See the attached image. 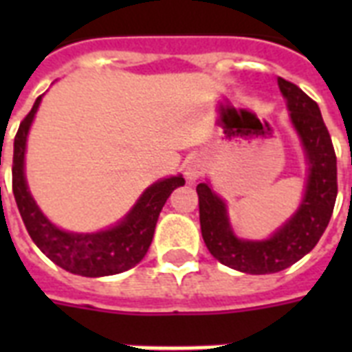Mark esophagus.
Listing matches in <instances>:
<instances>
[{
  "instance_id": "34e87169",
  "label": "esophagus",
  "mask_w": 352,
  "mask_h": 352,
  "mask_svg": "<svg viewBox=\"0 0 352 352\" xmlns=\"http://www.w3.org/2000/svg\"><path fill=\"white\" fill-rule=\"evenodd\" d=\"M204 171H206V164H204V160L199 159V157H193L192 160H188L184 175H186L188 181L193 182V181H197L199 177H203Z\"/></svg>"
}]
</instances>
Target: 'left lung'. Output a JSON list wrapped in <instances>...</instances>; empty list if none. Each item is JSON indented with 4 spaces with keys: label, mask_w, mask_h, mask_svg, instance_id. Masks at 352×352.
Returning a JSON list of instances; mask_svg holds the SVG:
<instances>
[{
    "label": "left lung",
    "mask_w": 352,
    "mask_h": 352,
    "mask_svg": "<svg viewBox=\"0 0 352 352\" xmlns=\"http://www.w3.org/2000/svg\"><path fill=\"white\" fill-rule=\"evenodd\" d=\"M278 84L309 164L305 195L296 214L268 239H239L232 230L223 199L206 182L197 186L199 219L206 248L217 261L246 274L279 272L309 254L327 228L338 193L336 153L320 107L292 82L278 78Z\"/></svg>",
    "instance_id": "8db88e82"
}]
</instances>
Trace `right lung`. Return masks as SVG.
<instances>
[{
    "label": "right lung",
    "mask_w": 352,
    "mask_h": 352,
    "mask_svg": "<svg viewBox=\"0 0 352 352\" xmlns=\"http://www.w3.org/2000/svg\"><path fill=\"white\" fill-rule=\"evenodd\" d=\"M38 96L29 115L19 124L14 138L12 192L19 215L30 239L58 267L85 278H102L126 272L142 261L151 241L159 214L171 192L184 184L182 175L155 182L140 195L131 212L109 230L95 234H74L60 230L41 214L25 181V146L30 124L40 107Z\"/></svg>",
    "instance_id": "obj_1"
}]
</instances>
